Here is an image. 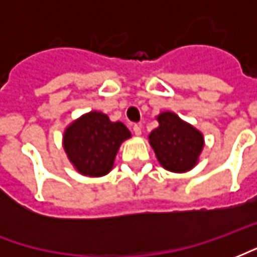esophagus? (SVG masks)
<instances>
[{
    "instance_id": "obj_1",
    "label": "esophagus",
    "mask_w": 257,
    "mask_h": 257,
    "mask_svg": "<svg viewBox=\"0 0 257 257\" xmlns=\"http://www.w3.org/2000/svg\"><path fill=\"white\" fill-rule=\"evenodd\" d=\"M134 132H135V135H138V136H140V135H142V126H140L139 123H135L134 125Z\"/></svg>"
}]
</instances>
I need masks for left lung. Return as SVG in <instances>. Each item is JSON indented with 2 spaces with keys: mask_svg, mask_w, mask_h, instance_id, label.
Returning <instances> with one entry per match:
<instances>
[{
  "mask_svg": "<svg viewBox=\"0 0 257 257\" xmlns=\"http://www.w3.org/2000/svg\"><path fill=\"white\" fill-rule=\"evenodd\" d=\"M157 119L160 126L151 132L149 139L160 164L172 172L191 169L204 147L202 134L173 112H162Z\"/></svg>",
  "mask_w": 257,
  "mask_h": 257,
  "instance_id": "1",
  "label": "left lung"
}]
</instances>
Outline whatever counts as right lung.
Returning a JSON list of instances; mask_svg holds the SVG:
<instances>
[{"mask_svg":"<svg viewBox=\"0 0 257 257\" xmlns=\"http://www.w3.org/2000/svg\"><path fill=\"white\" fill-rule=\"evenodd\" d=\"M131 132L122 122H111L106 114L90 111L64 132L68 160L85 176H103L111 171L114 158Z\"/></svg>","mask_w":257,"mask_h":257,"instance_id":"add662e5","label":"right lung"}]
</instances>
